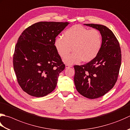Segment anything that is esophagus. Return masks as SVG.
Here are the masks:
<instances>
[{"instance_id": "esophagus-1", "label": "esophagus", "mask_w": 130, "mask_h": 130, "mask_svg": "<svg viewBox=\"0 0 130 130\" xmlns=\"http://www.w3.org/2000/svg\"><path fill=\"white\" fill-rule=\"evenodd\" d=\"M71 67H72V65H68V64H66L65 65V68H71Z\"/></svg>"}]
</instances>
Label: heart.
Here are the masks:
<instances>
[{
    "label": "heart",
    "mask_w": 130,
    "mask_h": 130,
    "mask_svg": "<svg viewBox=\"0 0 130 130\" xmlns=\"http://www.w3.org/2000/svg\"><path fill=\"white\" fill-rule=\"evenodd\" d=\"M102 36L98 30L76 25L69 28L63 33V38L55 39V47L61 57L67 56L73 47V52L63 60L67 64L77 63L83 60L89 62L100 52L102 46Z\"/></svg>",
    "instance_id": "1"
}]
</instances>
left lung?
Listing matches in <instances>:
<instances>
[{
  "label": "left lung",
  "mask_w": 130,
  "mask_h": 130,
  "mask_svg": "<svg viewBox=\"0 0 130 130\" xmlns=\"http://www.w3.org/2000/svg\"><path fill=\"white\" fill-rule=\"evenodd\" d=\"M100 31L102 46L93 60L82 65H74V80L80 95L90 99L104 96L118 79L122 55L118 40L111 30L102 25L87 24Z\"/></svg>",
  "instance_id": "8db88e82"
}]
</instances>
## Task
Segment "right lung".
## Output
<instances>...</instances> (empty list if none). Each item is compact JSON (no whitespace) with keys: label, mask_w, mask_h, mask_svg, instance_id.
Listing matches in <instances>:
<instances>
[{"label":"right lung","mask_w":130,"mask_h":130,"mask_svg":"<svg viewBox=\"0 0 130 130\" xmlns=\"http://www.w3.org/2000/svg\"><path fill=\"white\" fill-rule=\"evenodd\" d=\"M69 22H39L18 39L13 64L18 83L28 95L40 98L55 90L65 65L55 47L57 35Z\"/></svg>","instance_id":"add662e5"}]
</instances>
